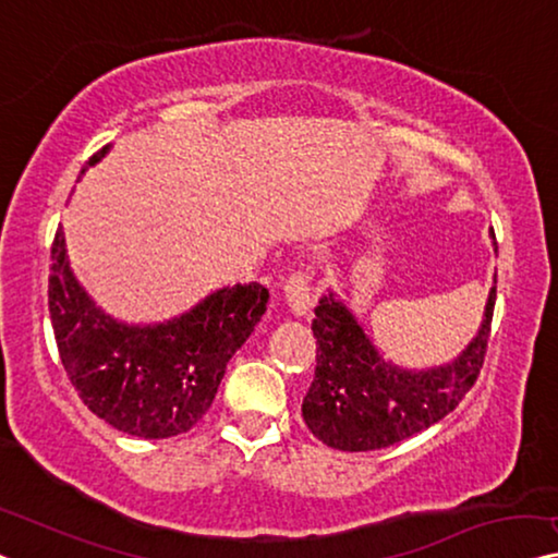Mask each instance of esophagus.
<instances>
[{"instance_id": "34e87169", "label": "esophagus", "mask_w": 558, "mask_h": 558, "mask_svg": "<svg viewBox=\"0 0 558 558\" xmlns=\"http://www.w3.org/2000/svg\"><path fill=\"white\" fill-rule=\"evenodd\" d=\"M286 301L295 315H305L307 307H311V276L307 272H290V278L286 280Z\"/></svg>"}]
</instances>
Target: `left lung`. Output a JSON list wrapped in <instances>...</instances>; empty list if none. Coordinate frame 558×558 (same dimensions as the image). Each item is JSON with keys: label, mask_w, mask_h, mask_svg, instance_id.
Wrapping results in <instances>:
<instances>
[{"label": "left lung", "mask_w": 558, "mask_h": 558, "mask_svg": "<svg viewBox=\"0 0 558 558\" xmlns=\"http://www.w3.org/2000/svg\"><path fill=\"white\" fill-rule=\"evenodd\" d=\"M494 303L496 286L488 293L478 336L459 359L438 368L405 371L380 359L355 315L336 295H323L313 318L318 355L315 378L303 398L305 426L338 451H376L434 426L476 384Z\"/></svg>", "instance_id": "1"}]
</instances>
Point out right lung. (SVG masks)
Here are the masks:
<instances>
[{
  "instance_id": "obj_1",
  "label": "right lung",
  "mask_w": 558,
  "mask_h": 558,
  "mask_svg": "<svg viewBox=\"0 0 558 558\" xmlns=\"http://www.w3.org/2000/svg\"><path fill=\"white\" fill-rule=\"evenodd\" d=\"M107 149L89 157L82 172ZM268 298V288L247 282L207 295L174 320L124 326L99 311L74 280L62 228L52 243L49 318L66 376L89 411L137 438L187 434L203 418Z\"/></svg>"
}]
</instances>
